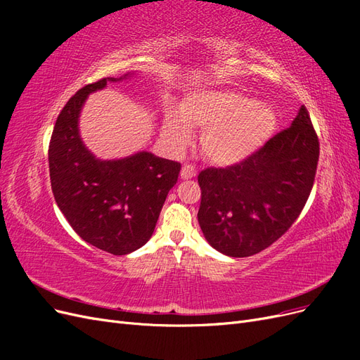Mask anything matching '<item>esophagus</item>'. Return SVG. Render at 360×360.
Here are the masks:
<instances>
[{
	"instance_id": "34e87169",
	"label": "esophagus",
	"mask_w": 360,
	"mask_h": 360,
	"mask_svg": "<svg viewBox=\"0 0 360 360\" xmlns=\"http://www.w3.org/2000/svg\"><path fill=\"white\" fill-rule=\"evenodd\" d=\"M180 176L181 179L188 180V179H193L195 176H197V169H195L193 165H189V163H186V165H183L181 171H180Z\"/></svg>"
}]
</instances>
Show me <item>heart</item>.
Returning a JSON list of instances; mask_svg holds the SVG:
<instances>
[{
  "mask_svg": "<svg viewBox=\"0 0 360 360\" xmlns=\"http://www.w3.org/2000/svg\"><path fill=\"white\" fill-rule=\"evenodd\" d=\"M276 112L237 91H201L189 96L181 112H171L163 135L174 150L191 144L192 127L204 130L202 151L217 165L248 159L274 135Z\"/></svg>",
  "mask_w": 360,
  "mask_h": 360,
  "instance_id": "b5f03b06",
  "label": "heart"
}]
</instances>
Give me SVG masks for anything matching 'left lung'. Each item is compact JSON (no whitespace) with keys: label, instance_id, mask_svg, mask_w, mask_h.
Here are the masks:
<instances>
[{"label":"left lung","instance_id":"1","mask_svg":"<svg viewBox=\"0 0 360 360\" xmlns=\"http://www.w3.org/2000/svg\"><path fill=\"white\" fill-rule=\"evenodd\" d=\"M320 156L304 106L248 159L198 174V222L204 237L228 257H250L275 243L296 222L314 186Z\"/></svg>","mask_w":360,"mask_h":360}]
</instances>
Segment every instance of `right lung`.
<instances>
[{
	"label": "right lung",
	"instance_id": "right-lung-1",
	"mask_svg": "<svg viewBox=\"0 0 360 360\" xmlns=\"http://www.w3.org/2000/svg\"><path fill=\"white\" fill-rule=\"evenodd\" d=\"M102 78L82 86L61 110L49 141L53 198L82 240L112 255H126L148 242L162 205L177 183L180 163L141 151L120 160H99L85 148L78 117Z\"/></svg>",
	"mask_w": 360,
	"mask_h": 360
}]
</instances>
